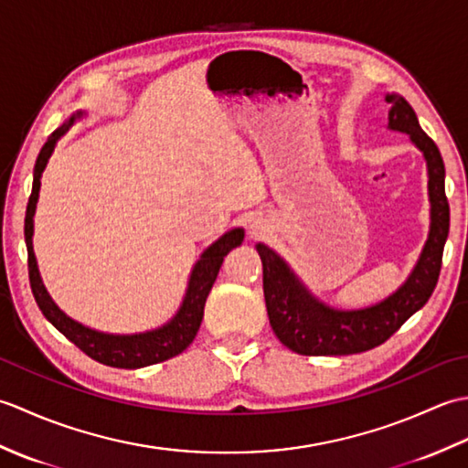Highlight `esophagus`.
<instances>
[{
  "label": "esophagus",
  "mask_w": 468,
  "mask_h": 468,
  "mask_svg": "<svg viewBox=\"0 0 468 468\" xmlns=\"http://www.w3.org/2000/svg\"><path fill=\"white\" fill-rule=\"evenodd\" d=\"M251 231H253V233L260 231V225H257V223H251Z\"/></svg>",
  "instance_id": "obj_1"
}]
</instances>
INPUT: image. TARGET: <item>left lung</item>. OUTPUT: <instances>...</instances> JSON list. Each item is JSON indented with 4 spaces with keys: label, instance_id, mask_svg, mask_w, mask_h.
Listing matches in <instances>:
<instances>
[{
    "label": "left lung",
    "instance_id": "8db88e82",
    "mask_svg": "<svg viewBox=\"0 0 468 468\" xmlns=\"http://www.w3.org/2000/svg\"><path fill=\"white\" fill-rule=\"evenodd\" d=\"M388 128L406 133L420 148L429 168L431 231L409 280L384 302L364 310H334L305 290L280 255L260 243L267 315L283 346L302 356L360 354L384 344L429 302L441 275L442 250L449 237L451 208L444 193V163L439 146L426 134L412 106L399 94H386Z\"/></svg>",
    "mask_w": 468,
    "mask_h": 468
}]
</instances>
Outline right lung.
Instances as JSON below:
<instances>
[{
    "instance_id": "obj_1",
    "label": "right lung",
    "mask_w": 468,
    "mask_h": 468,
    "mask_svg": "<svg viewBox=\"0 0 468 468\" xmlns=\"http://www.w3.org/2000/svg\"><path fill=\"white\" fill-rule=\"evenodd\" d=\"M78 116L80 114L72 116L68 122L56 128V131L48 136V141L42 146V151H39L36 166H34V185H32V195H29V201H27L26 225H24V235H26V245H27V271H29L32 293L36 297L37 307L46 315V320L52 324L56 330L62 332L69 342L80 347L86 356H90L92 360L112 366V367H128V370L165 362L168 357L178 356L183 350H186L188 344L195 340L198 327H201V322H203L207 295L211 292V287L217 280V273L221 270L225 255L231 250H235L237 245L243 243L245 233L243 229H231V231L225 233L223 237H218L208 250L203 251L201 260H198L193 267L183 305L178 307V312L173 320L165 324L163 327H158V330L133 334V335H114V334H102V332L90 330V327L74 322L72 317H68L62 310H59V307L52 302V297H49L46 292L42 277H39V271H37L32 235H34L36 203L39 195V185H42L39 183V178H42L49 154L54 153L58 138L64 136L69 131V126L74 124Z\"/></svg>"
}]
</instances>
